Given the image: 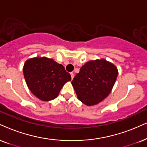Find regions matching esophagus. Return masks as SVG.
Listing matches in <instances>:
<instances>
[{
  "label": "esophagus",
  "instance_id": "obj_1",
  "mask_svg": "<svg viewBox=\"0 0 147 147\" xmlns=\"http://www.w3.org/2000/svg\"><path fill=\"white\" fill-rule=\"evenodd\" d=\"M70 75H71V79H73V78H74V73H73V72H70Z\"/></svg>",
  "mask_w": 147,
  "mask_h": 147
}]
</instances>
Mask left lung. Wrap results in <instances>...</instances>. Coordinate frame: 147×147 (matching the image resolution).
<instances>
[{
	"label": "left lung",
	"mask_w": 147,
	"mask_h": 147,
	"mask_svg": "<svg viewBox=\"0 0 147 147\" xmlns=\"http://www.w3.org/2000/svg\"><path fill=\"white\" fill-rule=\"evenodd\" d=\"M118 75V70L105 59L89 61L80 69L72 85L80 101L96 105L109 95Z\"/></svg>",
	"instance_id": "8db88e82"
}]
</instances>
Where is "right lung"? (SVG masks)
<instances>
[{
    "instance_id": "obj_1",
    "label": "right lung",
    "mask_w": 147,
    "mask_h": 147,
    "mask_svg": "<svg viewBox=\"0 0 147 147\" xmlns=\"http://www.w3.org/2000/svg\"><path fill=\"white\" fill-rule=\"evenodd\" d=\"M23 72L29 90L42 101L55 99L65 83L71 80L63 65L46 57L26 60Z\"/></svg>"
}]
</instances>
